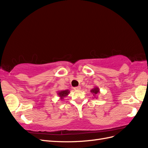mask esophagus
I'll list each match as a JSON object with an SVG mask.
<instances>
[{
    "label": "esophagus",
    "instance_id": "obj_1",
    "mask_svg": "<svg viewBox=\"0 0 148 148\" xmlns=\"http://www.w3.org/2000/svg\"><path fill=\"white\" fill-rule=\"evenodd\" d=\"M80 89H81V88H80V86H78V87L74 88V89H75V90H76V91H78V90H79Z\"/></svg>",
    "mask_w": 148,
    "mask_h": 148
}]
</instances>
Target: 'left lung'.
Here are the masks:
<instances>
[{"label":"left lung","mask_w":148,"mask_h":148,"mask_svg":"<svg viewBox=\"0 0 148 148\" xmlns=\"http://www.w3.org/2000/svg\"><path fill=\"white\" fill-rule=\"evenodd\" d=\"M91 92L93 95L94 97L97 98V94L100 92V90H99V87H97V86L94 87L91 90Z\"/></svg>","instance_id":"left-lung-1"}]
</instances>
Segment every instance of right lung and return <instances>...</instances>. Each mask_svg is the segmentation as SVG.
<instances>
[{"instance_id":"right-lung-1","label":"right lung","mask_w":148,"mask_h":148,"mask_svg":"<svg viewBox=\"0 0 148 148\" xmlns=\"http://www.w3.org/2000/svg\"><path fill=\"white\" fill-rule=\"evenodd\" d=\"M69 93H70V91L68 90V89H66V90H62V91H57V95L60 97V100H63L64 98L68 96Z\"/></svg>"}]
</instances>
